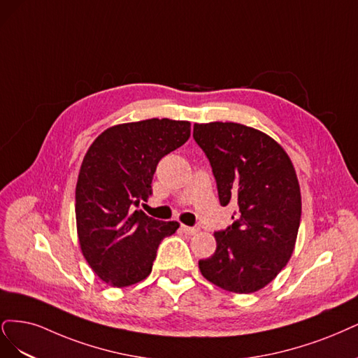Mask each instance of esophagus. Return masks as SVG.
<instances>
[{
    "label": "esophagus",
    "instance_id": "1",
    "mask_svg": "<svg viewBox=\"0 0 358 358\" xmlns=\"http://www.w3.org/2000/svg\"><path fill=\"white\" fill-rule=\"evenodd\" d=\"M181 230L184 234H187V235H196L199 232V227H190V226H181Z\"/></svg>",
    "mask_w": 358,
    "mask_h": 358
}]
</instances>
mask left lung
<instances>
[{"mask_svg": "<svg viewBox=\"0 0 358 358\" xmlns=\"http://www.w3.org/2000/svg\"><path fill=\"white\" fill-rule=\"evenodd\" d=\"M220 203H235L234 223L214 232L217 248L199 269L223 290L248 294L268 285L294 250L302 202L293 164L271 136L232 122L194 123Z\"/></svg>", "mask_w": 358, "mask_h": 358, "instance_id": "8db88e82", "label": "left lung"}]
</instances>
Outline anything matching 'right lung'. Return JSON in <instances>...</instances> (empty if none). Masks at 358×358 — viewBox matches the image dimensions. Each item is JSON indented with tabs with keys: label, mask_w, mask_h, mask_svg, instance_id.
I'll list each match as a JSON object with an SVG mask.
<instances>
[{
	"label": "right lung",
	"mask_w": 358,
	"mask_h": 358,
	"mask_svg": "<svg viewBox=\"0 0 358 358\" xmlns=\"http://www.w3.org/2000/svg\"><path fill=\"white\" fill-rule=\"evenodd\" d=\"M190 136V123L148 119L102 132L90 145L76 187L80 247L90 268L113 287L150 275L159 244L177 222H160L138 210L147 201L159 160Z\"/></svg>",
	"instance_id": "right-lung-1"
}]
</instances>
